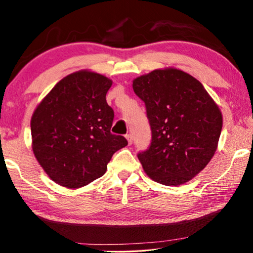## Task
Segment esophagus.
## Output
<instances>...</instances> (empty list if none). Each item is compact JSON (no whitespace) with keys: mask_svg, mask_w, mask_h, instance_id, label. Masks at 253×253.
<instances>
[{"mask_svg":"<svg viewBox=\"0 0 253 253\" xmlns=\"http://www.w3.org/2000/svg\"><path fill=\"white\" fill-rule=\"evenodd\" d=\"M125 137H126V139L128 140V145H131L132 144V136L130 134H128Z\"/></svg>","mask_w":253,"mask_h":253,"instance_id":"obj_1","label":"esophagus"}]
</instances>
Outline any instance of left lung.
Here are the masks:
<instances>
[{"mask_svg": "<svg viewBox=\"0 0 253 253\" xmlns=\"http://www.w3.org/2000/svg\"><path fill=\"white\" fill-rule=\"evenodd\" d=\"M145 102L151 146L138 160L153 181L181 185L211 161L222 130L221 110L203 84L176 68L156 69L132 80Z\"/></svg>", "mask_w": 253, "mask_h": 253, "instance_id": "8db88e82", "label": "left lung"}]
</instances>
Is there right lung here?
<instances>
[{
	"instance_id": "obj_1",
	"label": "right lung",
	"mask_w": 253,
	"mask_h": 253,
	"mask_svg": "<svg viewBox=\"0 0 253 253\" xmlns=\"http://www.w3.org/2000/svg\"><path fill=\"white\" fill-rule=\"evenodd\" d=\"M111 84L97 72L76 71L60 80L34 110L33 154L59 185L79 188L101 177L114 153L128 144L110 132L114 110L106 93Z\"/></svg>"
}]
</instances>
